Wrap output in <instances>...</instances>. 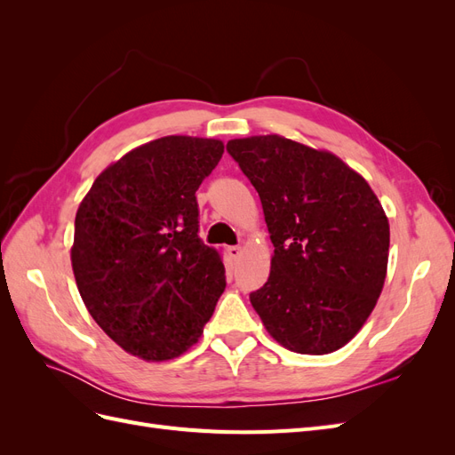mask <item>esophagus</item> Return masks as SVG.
Segmentation results:
<instances>
[{
	"label": "esophagus",
	"mask_w": 455,
	"mask_h": 455,
	"mask_svg": "<svg viewBox=\"0 0 455 455\" xmlns=\"http://www.w3.org/2000/svg\"><path fill=\"white\" fill-rule=\"evenodd\" d=\"M241 246H228V256L231 258V259H237L239 256H241Z\"/></svg>",
	"instance_id": "obj_1"
}]
</instances>
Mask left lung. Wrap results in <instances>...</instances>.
I'll list each match as a JSON object with an SVG mask.
<instances>
[{"mask_svg": "<svg viewBox=\"0 0 455 455\" xmlns=\"http://www.w3.org/2000/svg\"><path fill=\"white\" fill-rule=\"evenodd\" d=\"M226 148L258 191L275 246L252 307L294 353L343 347L374 309L387 271L389 222L374 191L339 157L279 134Z\"/></svg>", "mask_w": 455, "mask_h": 455, "instance_id": "obj_1", "label": "left lung"}]
</instances>
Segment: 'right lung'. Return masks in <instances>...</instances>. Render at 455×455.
Segmentation results:
<instances>
[{
  "mask_svg": "<svg viewBox=\"0 0 455 455\" xmlns=\"http://www.w3.org/2000/svg\"><path fill=\"white\" fill-rule=\"evenodd\" d=\"M222 154L212 139H157L108 167L77 209L79 294L96 324L144 361L194 346L226 288L220 254L199 237L196 197Z\"/></svg>",
  "mask_w": 455,
  "mask_h": 455,
  "instance_id": "add662e5",
  "label": "right lung"
}]
</instances>
